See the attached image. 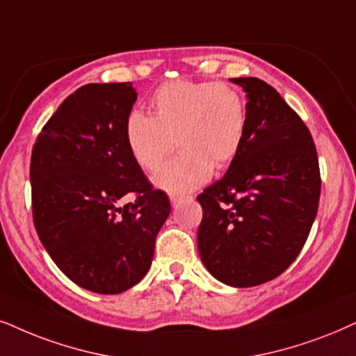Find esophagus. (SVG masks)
I'll return each mask as SVG.
<instances>
[{"instance_id":"1","label":"esophagus","mask_w":356,"mask_h":356,"mask_svg":"<svg viewBox=\"0 0 356 356\" xmlns=\"http://www.w3.org/2000/svg\"><path fill=\"white\" fill-rule=\"evenodd\" d=\"M169 199H170V204H172V207H177L184 199H186V197L175 195V193H172V195H169Z\"/></svg>"}]
</instances>
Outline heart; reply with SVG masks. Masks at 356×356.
I'll use <instances>...</instances> for the list:
<instances>
[{
  "instance_id": "1",
  "label": "heart",
  "mask_w": 356,
  "mask_h": 356,
  "mask_svg": "<svg viewBox=\"0 0 356 356\" xmlns=\"http://www.w3.org/2000/svg\"><path fill=\"white\" fill-rule=\"evenodd\" d=\"M151 116L129 111L124 139L139 168L152 172L179 146L174 159L152 177L170 193L191 192L211 177L213 164L225 168L245 145L248 106L241 92L223 82L172 80L159 85L149 100Z\"/></svg>"
}]
</instances>
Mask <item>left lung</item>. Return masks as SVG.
<instances>
[{"instance_id": "left-lung-1", "label": "left lung", "mask_w": 356, "mask_h": 356, "mask_svg": "<svg viewBox=\"0 0 356 356\" xmlns=\"http://www.w3.org/2000/svg\"><path fill=\"white\" fill-rule=\"evenodd\" d=\"M248 97V133L227 174L197 197L199 254L233 287L271 281L305 245L321 199V169L309 128L276 88L232 79Z\"/></svg>"}]
</instances>
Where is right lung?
<instances>
[{
    "instance_id": "obj_1",
    "label": "right lung",
    "mask_w": 356,
    "mask_h": 356,
    "mask_svg": "<svg viewBox=\"0 0 356 356\" xmlns=\"http://www.w3.org/2000/svg\"><path fill=\"white\" fill-rule=\"evenodd\" d=\"M136 97L131 82L83 85L44 124L31 156L39 240L70 281L98 294H120L146 276L170 213L165 192L126 146ZM129 193L135 202L121 207Z\"/></svg>"
}]
</instances>
